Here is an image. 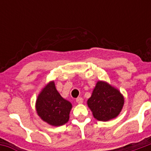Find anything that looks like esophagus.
<instances>
[{"instance_id": "1", "label": "esophagus", "mask_w": 151, "mask_h": 151, "mask_svg": "<svg viewBox=\"0 0 151 151\" xmlns=\"http://www.w3.org/2000/svg\"><path fill=\"white\" fill-rule=\"evenodd\" d=\"M76 102H77L78 104H82V103H83V99L81 98V97L77 98L76 99Z\"/></svg>"}]
</instances>
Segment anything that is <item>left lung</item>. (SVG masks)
<instances>
[{
    "mask_svg": "<svg viewBox=\"0 0 151 151\" xmlns=\"http://www.w3.org/2000/svg\"><path fill=\"white\" fill-rule=\"evenodd\" d=\"M124 103L119 90L108 82L99 81L96 83L87 105L96 120L108 121L116 117L122 110Z\"/></svg>",
    "mask_w": 151,
    "mask_h": 151,
    "instance_id": "obj_1",
    "label": "left lung"
}]
</instances>
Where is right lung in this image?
Listing matches in <instances>:
<instances>
[{
    "mask_svg": "<svg viewBox=\"0 0 151 151\" xmlns=\"http://www.w3.org/2000/svg\"><path fill=\"white\" fill-rule=\"evenodd\" d=\"M35 108L43 121L52 126H60L69 121L72 104L61 97L52 81L47 83L38 95Z\"/></svg>",
    "mask_w": 151,
    "mask_h": 151,
    "instance_id": "1",
    "label": "right lung"
}]
</instances>
